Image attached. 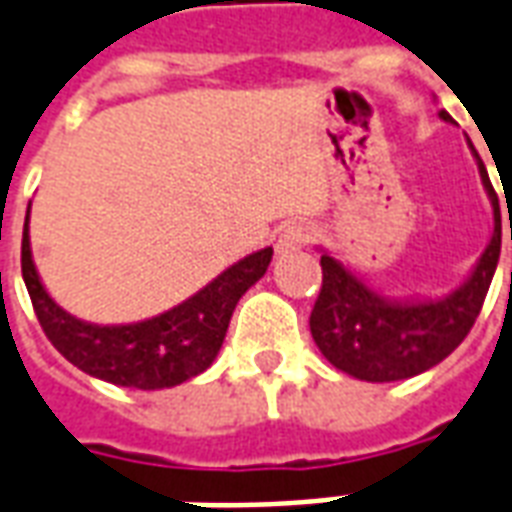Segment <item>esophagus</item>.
<instances>
[{
    "instance_id": "obj_1",
    "label": "esophagus",
    "mask_w": 512,
    "mask_h": 512,
    "mask_svg": "<svg viewBox=\"0 0 512 512\" xmlns=\"http://www.w3.org/2000/svg\"><path fill=\"white\" fill-rule=\"evenodd\" d=\"M314 238V227L309 222H290V225L279 233V241H276V252H293V249H301Z\"/></svg>"
}]
</instances>
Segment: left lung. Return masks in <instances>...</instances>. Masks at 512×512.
<instances>
[{"instance_id":"obj_1","label":"left lung","mask_w":512,"mask_h":512,"mask_svg":"<svg viewBox=\"0 0 512 512\" xmlns=\"http://www.w3.org/2000/svg\"><path fill=\"white\" fill-rule=\"evenodd\" d=\"M448 121L450 113L439 111ZM480 162V179L494 200V236L480 257L475 274L456 293L429 304H391L336 263L320 257L323 287L314 301L309 328L325 358L355 380H407L445 361L467 339L478 320L502 249V219L497 192ZM512 241V227H510Z\"/></svg>"}]
</instances>
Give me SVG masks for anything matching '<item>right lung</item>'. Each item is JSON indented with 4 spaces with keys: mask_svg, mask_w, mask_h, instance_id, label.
<instances>
[{
    "mask_svg": "<svg viewBox=\"0 0 512 512\" xmlns=\"http://www.w3.org/2000/svg\"><path fill=\"white\" fill-rule=\"evenodd\" d=\"M29 222V211H26ZM274 249L238 260L176 309L132 325H92L54 304L34 271L24 225L21 274L48 342L81 372L121 388L157 391L198 377L217 358L238 298L266 274Z\"/></svg>",
    "mask_w": 512,
    "mask_h": 512,
    "instance_id": "1",
    "label": "right lung"
}]
</instances>
